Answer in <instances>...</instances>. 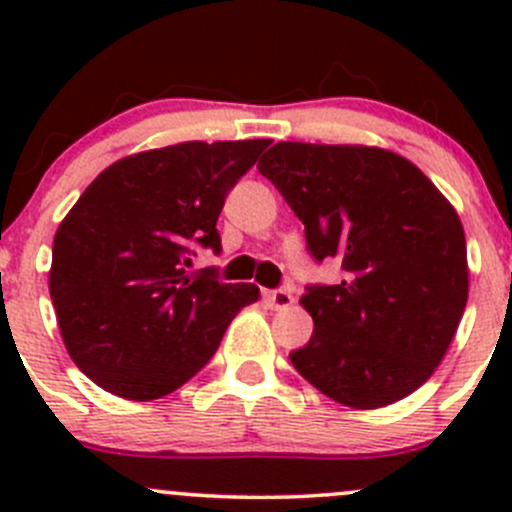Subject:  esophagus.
Here are the masks:
<instances>
[{"instance_id": "1", "label": "esophagus", "mask_w": 512, "mask_h": 512, "mask_svg": "<svg viewBox=\"0 0 512 512\" xmlns=\"http://www.w3.org/2000/svg\"><path fill=\"white\" fill-rule=\"evenodd\" d=\"M265 299L275 309H289L294 304V297L289 289H270V292H265Z\"/></svg>"}]
</instances>
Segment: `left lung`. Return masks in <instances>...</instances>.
I'll list each match as a JSON object with an SVG mask.
<instances>
[{
    "mask_svg": "<svg viewBox=\"0 0 512 512\" xmlns=\"http://www.w3.org/2000/svg\"><path fill=\"white\" fill-rule=\"evenodd\" d=\"M304 223L314 260L342 265L339 285L309 287L307 347L294 369L349 409H381L431 379L468 302L461 218L399 153L282 141L257 163Z\"/></svg>",
    "mask_w": 512,
    "mask_h": 512,
    "instance_id": "obj_1",
    "label": "left lung"
}]
</instances>
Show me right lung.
Here are the masks:
<instances>
[{"mask_svg":"<svg viewBox=\"0 0 512 512\" xmlns=\"http://www.w3.org/2000/svg\"><path fill=\"white\" fill-rule=\"evenodd\" d=\"M270 146L188 141L108 165L61 220L49 292L61 339L94 384L153 401L193 379L255 285L188 275L190 247L220 252L225 195Z\"/></svg>","mask_w":512,"mask_h":512,"instance_id":"obj_1","label":"right lung"}]
</instances>
